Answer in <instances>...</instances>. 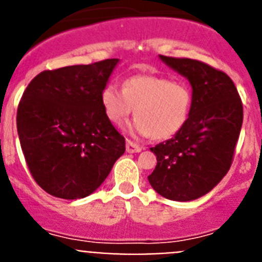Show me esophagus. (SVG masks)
<instances>
[{
    "instance_id": "esophagus-1",
    "label": "esophagus",
    "mask_w": 262,
    "mask_h": 262,
    "mask_svg": "<svg viewBox=\"0 0 262 262\" xmlns=\"http://www.w3.org/2000/svg\"><path fill=\"white\" fill-rule=\"evenodd\" d=\"M143 148L140 147L139 144H136V143L131 142V140H127L126 143V151L128 152V154H136V152H140L142 151Z\"/></svg>"
}]
</instances>
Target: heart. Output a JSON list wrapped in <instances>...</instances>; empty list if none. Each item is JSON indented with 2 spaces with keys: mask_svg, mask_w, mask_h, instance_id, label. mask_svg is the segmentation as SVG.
Here are the masks:
<instances>
[{
  "mask_svg": "<svg viewBox=\"0 0 262 262\" xmlns=\"http://www.w3.org/2000/svg\"><path fill=\"white\" fill-rule=\"evenodd\" d=\"M101 103L111 123L122 124L135 108L128 126L133 135L164 140L172 138L186 123L193 92L185 80H169L160 75H136L126 78L122 90L108 82L101 92Z\"/></svg>",
  "mask_w": 262,
  "mask_h": 262,
  "instance_id": "b5f03b06",
  "label": "heart"
}]
</instances>
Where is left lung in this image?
Segmentation results:
<instances>
[{
	"mask_svg": "<svg viewBox=\"0 0 262 262\" xmlns=\"http://www.w3.org/2000/svg\"><path fill=\"white\" fill-rule=\"evenodd\" d=\"M160 59L193 88V103L180 131L151 148L157 164L148 181L170 201L186 202L211 191L230 170L243 124V103L233 81L206 62Z\"/></svg>",
	"mask_w": 262,
	"mask_h": 262,
	"instance_id": "left-lung-1",
	"label": "left lung"
}]
</instances>
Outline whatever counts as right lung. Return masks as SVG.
<instances>
[{
    "mask_svg": "<svg viewBox=\"0 0 262 262\" xmlns=\"http://www.w3.org/2000/svg\"><path fill=\"white\" fill-rule=\"evenodd\" d=\"M118 61L43 71L25 90L17 111L20 147L32 178L51 195L85 198L126 151L101 103Z\"/></svg>",
    "mask_w": 262,
    "mask_h": 262,
    "instance_id": "right-lung-1",
    "label": "right lung"
}]
</instances>
